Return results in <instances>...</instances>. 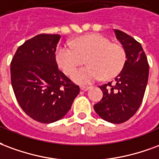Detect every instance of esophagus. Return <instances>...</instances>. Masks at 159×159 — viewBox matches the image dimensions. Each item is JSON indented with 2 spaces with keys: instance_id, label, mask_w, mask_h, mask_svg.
<instances>
[{
  "instance_id": "esophagus-1",
  "label": "esophagus",
  "mask_w": 159,
  "mask_h": 159,
  "mask_svg": "<svg viewBox=\"0 0 159 159\" xmlns=\"http://www.w3.org/2000/svg\"><path fill=\"white\" fill-rule=\"evenodd\" d=\"M90 88H91L90 86H84V85H82V86H80L81 91H88V90H89Z\"/></svg>"
}]
</instances>
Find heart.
Instances as JSON below:
<instances>
[{"instance_id": "heart-1", "label": "heart", "mask_w": 159, "mask_h": 159, "mask_svg": "<svg viewBox=\"0 0 159 159\" xmlns=\"http://www.w3.org/2000/svg\"><path fill=\"white\" fill-rule=\"evenodd\" d=\"M89 65L78 69L72 78L80 84H90L102 78H114L122 71L127 60L125 48L100 34H91L71 42L61 44L56 51L57 62L70 75L84 62Z\"/></svg>"}]
</instances>
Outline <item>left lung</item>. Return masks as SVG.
Segmentation results:
<instances>
[{
    "mask_svg": "<svg viewBox=\"0 0 159 159\" xmlns=\"http://www.w3.org/2000/svg\"><path fill=\"white\" fill-rule=\"evenodd\" d=\"M114 31L117 39L125 48L127 60L114 82L99 86L103 97L94 105V109L107 122L121 124L130 119L141 106L148 84L149 65L137 40L123 31Z\"/></svg>",
    "mask_w": 159,
    "mask_h": 159,
    "instance_id": "left-lung-1",
    "label": "left lung"
}]
</instances>
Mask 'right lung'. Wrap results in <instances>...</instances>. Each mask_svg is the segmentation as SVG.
I'll list each match as a JSON object with an SVG mask.
<instances>
[{"label": "right lung", "instance_id": "add662e5", "mask_svg": "<svg viewBox=\"0 0 159 159\" xmlns=\"http://www.w3.org/2000/svg\"><path fill=\"white\" fill-rule=\"evenodd\" d=\"M61 36L40 34L26 40L11 62V81L21 108L43 124L65 116L80 86L58 69L56 50Z\"/></svg>", "mask_w": 159, "mask_h": 159}]
</instances>
